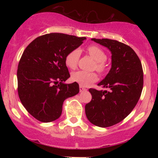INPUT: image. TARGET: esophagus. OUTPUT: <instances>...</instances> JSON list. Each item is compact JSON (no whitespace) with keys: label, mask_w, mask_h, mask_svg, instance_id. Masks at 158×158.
<instances>
[{"label":"esophagus","mask_w":158,"mask_h":158,"mask_svg":"<svg viewBox=\"0 0 158 158\" xmlns=\"http://www.w3.org/2000/svg\"><path fill=\"white\" fill-rule=\"evenodd\" d=\"M79 90H80V92H83V91H85V90H87V89L85 88H84L83 86L80 85V86H79Z\"/></svg>","instance_id":"1"}]
</instances>
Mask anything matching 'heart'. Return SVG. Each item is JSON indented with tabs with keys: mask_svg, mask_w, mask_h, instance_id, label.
I'll list each match as a JSON object with an SVG mask.
<instances>
[{
	"mask_svg": "<svg viewBox=\"0 0 158 158\" xmlns=\"http://www.w3.org/2000/svg\"><path fill=\"white\" fill-rule=\"evenodd\" d=\"M88 52L96 61L95 68L99 72H102L105 70V61L107 59V56L103 50L99 47L91 45L88 48ZM80 56V50L79 49L70 51L65 57V64L70 69L77 68L78 60ZM97 73H89L83 70L74 72L71 74V80L77 82L81 86H88L97 80Z\"/></svg>",
	"mask_w": 158,
	"mask_h": 158,
	"instance_id": "b5f03b06",
	"label": "heart"
}]
</instances>
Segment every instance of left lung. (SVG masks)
<instances>
[{"label": "left lung", "mask_w": 158, "mask_h": 158, "mask_svg": "<svg viewBox=\"0 0 158 158\" xmlns=\"http://www.w3.org/2000/svg\"><path fill=\"white\" fill-rule=\"evenodd\" d=\"M111 53V67L98 85L108 90L90 88L91 101L85 105V114L95 126L106 128L124 119L134 109L143 86L140 60L133 49L116 40L91 39Z\"/></svg>", "instance_id": "1"}]
</instances>
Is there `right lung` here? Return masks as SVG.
I'll return each instance as SVG.
<instances>
[{"label": "right lung", "mask_w": 158, "mask_h": 158, "mask_svg": "<svg viewBox=\"0 0 158 158\" xmlns=\"http://www.w3.org/2000/svg\"><path fill=\"white\" fill-rule=\"evenodd\" d=\"M86 39L63 33H50L32 41L18 66V92L32 117L43 123L61 116L64 99L79 92V84H66L70 77L65 57Z\"/></svg>", "instance_id": "add662e5"}]
</instances>
